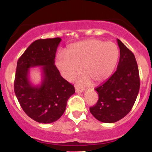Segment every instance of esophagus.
Instances as JSON below:
<instances>
[{
  "instance_id": "esophagus-1",
  "label": "esophagus",
  "mask_w": 152,
  "mask_h": 152,
  "mask_svg": "<svg viewBox=\"0 0 152 152\" xmlns=\"http://www.w3.org/2000/svg\"><path fill=\"white\" fill-rule=\"evenodd\" d=\"M84 91V88H78V87L76 86V93H82Z\"/></svg>"
}]
</instances>
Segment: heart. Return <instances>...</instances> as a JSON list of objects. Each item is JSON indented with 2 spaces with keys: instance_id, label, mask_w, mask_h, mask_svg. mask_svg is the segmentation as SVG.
Returning a JSON list of instances; mask_svg holds the SVG:
<instances>
[{
  "instance_id": "b5f03b06",
  "label": "heart",
  "mask_w": 152,
  "mask_h": 152,
  "mask_svg": "<svg viewBox=\"0 0 152 152\" xmlns=\"http://www.w3.org/2000/svg\"><path fill=\"white\" fill-rule=\"evenodd\" d=\"M118 56L119 50L114 43L89 38L72 44L66 53L59 54L56 66L67 80L76 77L82 68L84 76L79 83L88 84L91 81L98 84L111 76Z\"/></svg>"
}]
</instances>
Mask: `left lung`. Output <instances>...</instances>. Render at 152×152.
<instances>
[{
	"label": "left lung",
	"instance_id": "1",
	"mask_svg": "<svg viewBox=\"0 0 152 152\" xmlns=\"http://www.w3.org/2000/svg\"><path fill=\"white\" fill-rule=\"evenodd\" d=\"M120 58L114 74L95 88L99 100L90 112L99 121L114 123L129 113L140 87L139 69L134 53L117 39Z\"/></svg>",
	"mask_w": 152,
	"mask_h": 152
}]
</instances>
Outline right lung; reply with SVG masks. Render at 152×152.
<instances>
[{
    "label": "right lung",
    "mask_w": 152,
    "mask_h": 152,
    "mask_svg": "<svg viewBox=\"0 0 152 152\" xmlns=\"http://www.w3.org/2000/svg\"><path fill=\"white\" fill-rule=\"evenodd\" d=\"M61 38L36 40L28 47L17 62L14 81L15 96L24 112L34 121L50 124L66 110L75 88L61 76L55 66L56 53ZM42 67V80L35 86L29 79L31 67Z\"/></svg>",
    "instance_id": "1"
}]
</instances>
